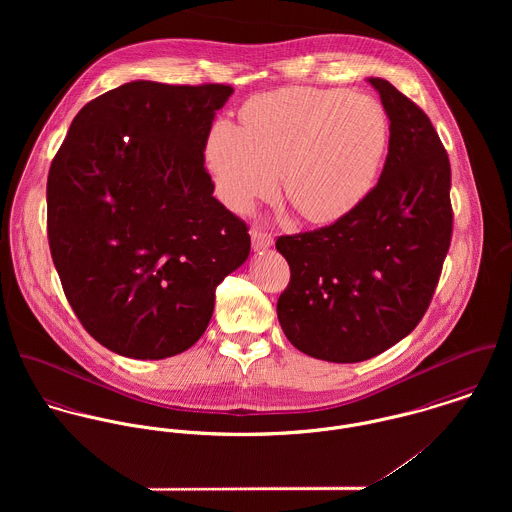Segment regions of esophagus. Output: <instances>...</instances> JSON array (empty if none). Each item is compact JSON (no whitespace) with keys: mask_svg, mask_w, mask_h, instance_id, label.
<instances>
[{"mask_svg":"<svg viewBox=\"0 0 512 512\" xmlns=\"http://www.w3.org/2000/svg\"><path fill=\"white\" fill-rule=\"evenodd\" d=\"M250 236H252V248H254L256 252L266 250V248H270V246L274 244L272 234H268V232H264V230H260V228H254V230L250 232Z\"/></svg>","mask_w":512,"mask_h":512,"instance_id":"obj_1","label":"esophagus"}]
</instances>
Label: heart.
<instances>
[{
  "label": "heart",
  "mask_w": 512,
  "mask_h": 512,
  "mask_svg": "<svg viewBox=\"0 0 512 512\" xmlns=\"http://www.w3.org/2000/svg\"><path fill=\"white\" fill-rule=\"evenodd\" d=\"M390 140L378 100L341 88H282L250 98L240 128L217 122L205 159L219 197L238 213L284 197L313 224L349 215L374 187Z\"/></svg>",
  "instance_id": "b5f03b06"
}]
</instances>
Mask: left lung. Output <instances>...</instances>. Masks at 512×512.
<instances>
[{
    "mask_svg": "<svg viewBox=\"0 0 512 512\" xmlns=\"http://www.w3.org/2000/svg\"><path fill=\"white\" fill-rule=\"evenodd\" d=\"M390 120L376 187L343 219L293 236L278 252L290 284L280 325L295 349L329 363H361L422 321L451 242V167L430 118L384 78H368Z\"/></svg>",
    "mask_w": 512,
    "mask_h": 512,
    "instance_id": "left-lung-1",
    "label": "left lung"
}]
</instances>
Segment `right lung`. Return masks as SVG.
Wrapping results in <instances>:
<instances>
[{
  "label": "right lung",
  "mask_w": 512,
  "mask_h": 512,
  "mask_svg": "<svg viewBox=\"0 0 512 512\" xmlns=\"http://www.w3.org/2000/svg\"><path fill=\"white\" fill-rule=\"evenodd\" d=\"M234 90L126 82L90 100L47 179V234L65 295L106 349L142 361L205 333L248 226L213 197L205 146Z\"/></svg>",
  "instance_id": "1"
}]
</instances>
